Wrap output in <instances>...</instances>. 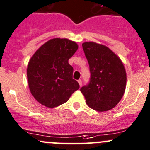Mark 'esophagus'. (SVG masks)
<instances>
[{
    "label": "esophagus",
    "mask_w": 150,
    "mask_h": 150,
    "mask_svg": "<svg viewBox=\"0 0 150 150\" xmlns=\"http://www.w3.org/2000/svg\"><path fill=\"white\" fill-rule=\"evenodd\" d=\"M78 82V83H79L80 87H81V86H82V80H79Z\"/></svg>",
    "instance_id": "34e87169"
}]
</instances>
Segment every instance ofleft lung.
I'll use <instances>...</instances> for the list:
<instances>
[{"instance_id": "1", "label": "left lung", "mask_w": 150, "mask_h": 150, "mask_svg": "<svg viewBox=\"0 0 150 150\" xmlns=\"http://www.w3.org/2000/svg\"><path fill=\"white\" fill-rule=\"evenodd\" d=\"M89 63L91 81L80 91L91 108L107 111L114 108L124 96L127 72L122 61L108 47L93 42L83 43Z\"/></svg>"}]
</instances>
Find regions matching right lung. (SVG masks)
Segmentation results:
<instances>
[{
	"label": "right lung",
	"instance_id": "add662e5",
	"mask_svg": "<svg viewBox=\"0 0 150 150\" xmlns=\"http://www.w3.org/2000/svg\"><path fill=\"white\" fill-rule=\"evenodd\" d=\"M78 49L73 41L54 38L32 55L26 69L28 84L31 95L39 103L50 108L59 106L79 89L68 62Z\"/></svg>",
	"mask_w": 150,
	"mask_h": 150
}]
</instances>
